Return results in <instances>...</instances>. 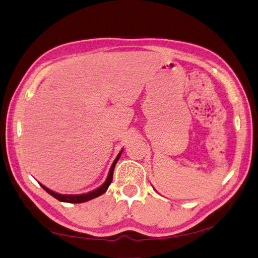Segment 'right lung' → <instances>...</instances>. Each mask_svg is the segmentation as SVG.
Wrapping results in <instances>:
<instances>
[{
  "label": "right lung",
  "instance_id": "add662e5",
  "mask_svg": "<svg viewBox=\"0 0 258 258\" xmlns=\"http://www.w3.org/2000/svg\"><path fill=\"white\" fill-rule=\"evenodd\" d=\"M123 150L120 151L118 153V155L116 156V159L114 160V162L110 166L109 169V173L107 175V179H106L105 182L99 186V188L95 189L93 191H89L87 194H82V195H61V194H58V192H54V191L48 189L47 186H44L43 184L40 183V185L42 186V188L47 191L49 195H51L52 197H54L55 199L59 200V201H62V203H69V204H82L85 203V201H88V200H92L94 198H97V197L102 196L104 192H106V190L108 189L109 184L112 183V180H113V173H114V168H115V164L117 163V161L119 159L120 154H122Z\"/></svg>",
  "mask_w": 258,
  "mask_h": 258
}]
</instances>
